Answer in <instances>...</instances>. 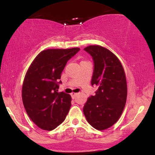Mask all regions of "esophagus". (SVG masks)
I'll return each instance as SVG.
<instances>
[{"label":"esophagus","instance_id":"esophagus-1","mask_svg":"<svg viewBox=\"0 0 155 155\" xmlns=\"http://www.w3.org/2000/svg\"><path fill=\"white\" fill-rule=\"evenodd\" d=\"M77 94H78V93H72L71 96H72V97H73V98L74 99L76 96H77Z\"/></svg>","mask_w":155,"mask_h":155}]
</instances>
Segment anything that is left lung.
<instances>
[{"label": "left lung", "mask_w": 155, "mask_h": 155, "mask_svg": "<svg viewBox=\"0 0 155 155\" xmlns=\"http://www.w3.org/2000/svg\"><path fill=\"white\" fill-rule=\"evenodd\" d=\"M84 50L92 56L94 72L92 85L98 90L83 107L87 120L93 128L105 130L119 119L126 105L127 83L124 69L118 58L109 49L99 45Z\"/></svg>", "instance_id": "1"}]
</instances>
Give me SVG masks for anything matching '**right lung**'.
I'll list each match as a JSON object with an SVG mask.
<instances>
[{"label":"right lung","mask_w":155,"mask_h":155,"mask_svg":"<svg viewBox=\"0 0 155 155\" xmlns=\"http://www.w3.org/2000/svg\"><path fill=\"white\" fill-rule=\"evenodd\" d=\"M79 48L42 51L31 63L22 84V98L30 119L41 129L52 130L64 121L71 97L58 92L61 73Z\"/></svg>","instance_id":"right-lung-1"}]
</instances>
